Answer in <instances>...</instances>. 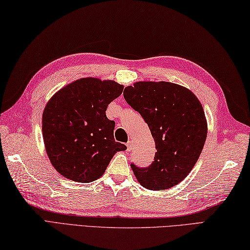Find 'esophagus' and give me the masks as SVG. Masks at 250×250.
<instances>
[{"label": "esophagus", "instance_id": "34e87169", "mask_svg": "<svg viewBox=\"0 0 250 250\" xmlns=\"http://www.w3.org/2000/svg\"><path fill=\"white\" fill-rule=\"evenodd\" d=\"M126 147H128V150L130 151L131 148H132V141H129L128 143H126Z\"/></svg>", "mask_w": 250, "mask_h": 250}]
</instances>
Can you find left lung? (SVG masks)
<instances>
[{"mask_svg":"<svg viewBox=\"0 0 250 250\" xmlns=\"http://www.w3.org/2000/svg\"><path fill=\"white\" fill-rule=\"evenodd\" d=\"M124 97L156 143L149 167L131 163L135 177L149 190L174 187L191 172L205 144L207 124L200 101L190 90L167 82L135 83L125 88Z\"/></svg>","mask_w":250,"mask_h":250,"instance_id":"obj_1","label":"left lung"}]
</instances>
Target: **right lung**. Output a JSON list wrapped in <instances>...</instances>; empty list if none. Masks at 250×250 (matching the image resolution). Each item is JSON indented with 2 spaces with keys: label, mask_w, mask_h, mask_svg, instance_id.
<instances>
[{
  "label": "right lung",
  "mask_w": 250,
  "mask_h": 250,
  "mask_svg": "<svg viewBox=\"0 0 250 250\" xmlns=\"http://www.w3.org/2000/svg\"><path fill=\"white\" fill-rule=\"evenodd\" d=\"M124 86L113 81L83 78L58 91L43 113V137L52 166L65 178L91 183L105 172L117 151L126 146L114 139L108 104Z\"/></svg>",
  "instance_id": "right-lung-1"
}]
</instances>
